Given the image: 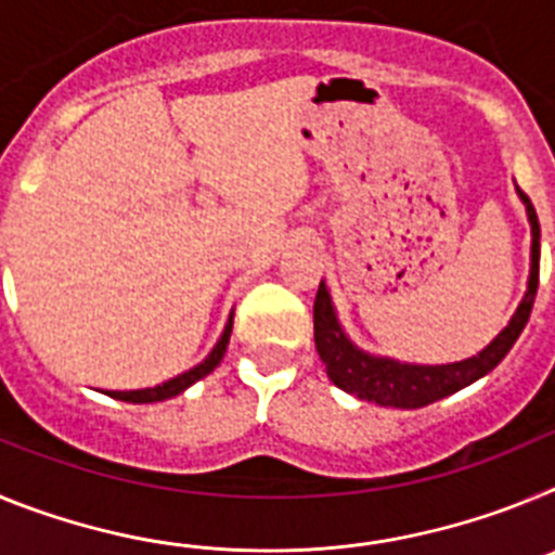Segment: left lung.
Segmentation results:
<instances>
[{"label": "left lung", "mask_w": 555, "mask_h": 555, "mask_svg": "<svg viewBox=\"0 0 555 555\" xmlns=\"http://www.w3.org/2000/svg\"><path fill=\"white\" fill-rule=\"evenodd\" d=\"M522 194V191H519ZM522 203L528 208V219H531V281H528V292L519 302L517 313L512 317L508 327L494 338L492 345L478 356L459 361V364L448 366H414L400 364V361H389V358H372L366 352L358 350L345 331L338 327L336 313H333L331 297H327L325 283H320L317 300H313V341H317V352H320L322 364H325L327 377L338 389L350 391V395L370 400L377 405H391V409H423V405L436 403L442 397L453 395V391L464 389L473 380L492 372L494 366L506 358L514 341L519 338L522 327L528 325L531 317L533 300H537L539 288V219L533 210L528 194H522Z\"/></svg>", "instance_id": "left-lung-1"}]
</instances>
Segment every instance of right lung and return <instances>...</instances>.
<instances>
[{
    "instance_id": "1",
    "label": "right lung",
    "mask_w": 555,
    "mask_h": 555,
    "mask_svg": "<svg viewBox=\"0 0 555 555\" xmlns=\"http://www.w3.org/2000/svg\"><path fill=\"white\" fill-rule=\"evenodd\" d=\"M230 331H233V320L228 322V327H224L222 338L217 341V347L210 350V356L205 358L203 364L194 366V370L183 372V375L171 377V380H166V384L155 386V389H139V391H111V397H116V400H125V403H158V400H169V397L180 395V391L189 389L191 384H197L199 377H205L208 372H214L219 366V361H222L224 350H228V341H230Z\"/></svg>"
}]
</instances>
